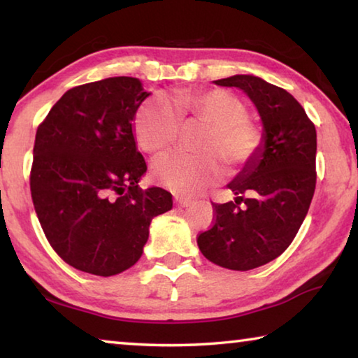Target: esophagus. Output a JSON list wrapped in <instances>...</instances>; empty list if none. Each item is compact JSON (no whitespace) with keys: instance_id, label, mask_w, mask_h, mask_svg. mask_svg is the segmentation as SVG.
Masks as SVG:
<instances>
[{"instance_id":"obj_1","label":"esophagus","mask_w":358,"mask_h":358,"mask_svg":"<svg viewBox=\"0 0 358 358\" xmlns=\"http://www.w3.org/2000/svg\"><path fill=\"white\" fill-rule=\"evenodd\" d=\"M175 203H177L178 207L185 208V207H189L191 201H189V199H185V197H175Z\"/></svg>"}]
</instances>
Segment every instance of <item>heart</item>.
Wrapping results in <instances>:
<instances>
[{
  "label": "heart",
  "mask_w": 358,
  "mask_h": 358,
  "mask_svg": "<svg viewBox=\"0 0 358 358\" xmlns=\"http://www.w3.org/2000/svg\"><path fill=\"white\" fill-rule=\"evenodd\" d=\"M197 121L205 131L197 138V155H173L153 164V177L181 196H189L222 175V162L240 172L259 156L264 131L248 117L245 101L227 90H181L164 99L150 98L134 120L136 141L151 156H162L178 137L180 123Z\"/></svg>",
  "instance_id": "1"
}]
</instances>
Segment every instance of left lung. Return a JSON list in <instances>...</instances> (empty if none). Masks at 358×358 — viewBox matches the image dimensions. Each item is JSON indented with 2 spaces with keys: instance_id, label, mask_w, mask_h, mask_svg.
<instances>
[{
  "instance_id": "8db88e82",
  "label": "left lung",
  "mask_w": 358,
  "mask_h": 358,
  "mask_svg": "<svg viewBox=\"0 0 358 358\" xmlns=\"http://www.w3.org/2000/svg\"><path fill=\"white\" fill-rule=\"evenodd\" d=\"M243 90L264 126V147L227 187L235 202L213 203L215 224L199 250L224 268L246 271L276 259L292 243L316 189L317 136L292 94L264 78L238 74L215 80Z\"/></svg>"
}]
</instances>
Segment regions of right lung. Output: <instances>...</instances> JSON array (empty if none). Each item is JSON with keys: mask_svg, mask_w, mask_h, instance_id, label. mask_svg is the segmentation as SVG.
I'll return each mask as SVG.
<instances>
[{"mask_svg": "<svg viewBox=\"0 0 358 358\" xmlns=\"http://www.w3.org/2000/svg\"><path fill=\"white\" fill-rule=\"evenodd\" d=\"M150 96L134 77L71 88L36 132L29 186L48 243L66 264L113 276L141 259L150 222L172 208L162 187H138L147 172L134 118Z\"/></svg>", "mask_w": 358, "mask_h": 358, "instance_id": "1", "label": "right lung"}]
</instances>
